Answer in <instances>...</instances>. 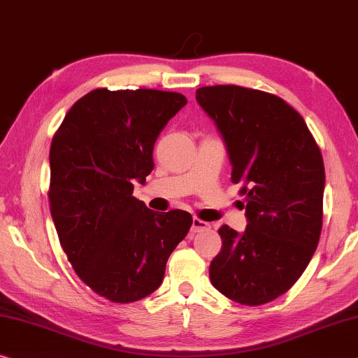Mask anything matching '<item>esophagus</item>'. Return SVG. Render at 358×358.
I'll use <instances>...</instances> for the list:
<instances>
[{
	"label": "esophagus",
	"mask_w": 358,
	"mask_h": 358,
	"mask_svg": "<svg viewBox=\"0 0 358 358\" xmlns=\"http://www.w3.org/2000/svg\"><path fill=\"white\" fill-rule=\"evenodd\" d=\"M206 229H210V224L207 223V221H202L199 218H192V224H191V231L192 232H201V231H206Z\"/></svg>",
	"instance_id": "1"
}]
</instances>
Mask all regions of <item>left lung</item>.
Masks as SVG:
<instances>
[{
	"label": "left lung",
	"mask_w": 358,
	"mask_h": 358,
	"mask_svg": "<svg viewBox=\"0 0 358 358\" xmlns=\"http://www.w3.org/2000/svg\"><path fill=\"white\" fill-rule=\"evenodd\" d=\"M196 100L228 150L232 183L245 196L247 228L223 224L210 280L232 301L259 306L290 290L322 232L325 167L296 110L277 95L241 86H208Z\"/></svg>",
	"instance_id": "left-lung-1"
}]
</instances>
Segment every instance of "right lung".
<instances>
[{"label": "right lung", "mask_w": 358, "mask_h": 358, "mask_svg": "<svg viewBox=\"0 0 358 358\" xmlns=\"http://www.w3.org/2000/svg\"><path fill=\"white\" fill-rule=\"evenodd\" d=\"M186 103L178 92L95 89L52 138L49 202L60 245L79 279L113 303L157 290L192 224L185 210L157 213L132 196L155 167L159 134Z\"/></svg>", "instance_id": "obj_1"}]
</instances>
